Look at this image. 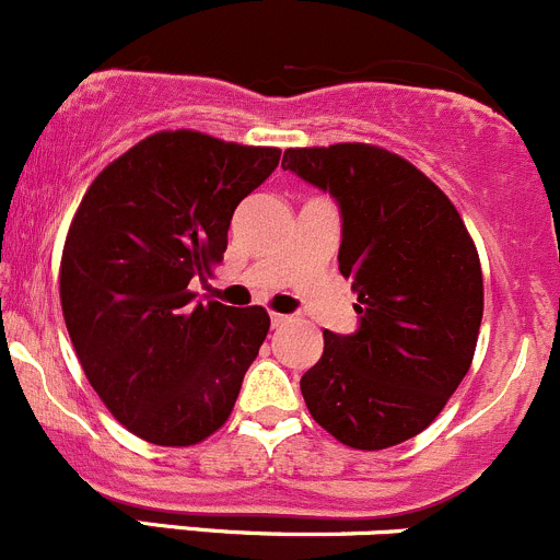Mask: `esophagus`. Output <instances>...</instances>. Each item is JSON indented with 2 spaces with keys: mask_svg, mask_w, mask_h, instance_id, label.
<instances>
[{
  "mask_svg": "<svg viewBox=\"0 0 560 560\" xmlns=\"http://www.w3.org/2000/svg\"><path fill=\"white\" fill-rule=\"evenodd\" d=\"M285 324H291V315L272 313V326H285Z\"/></svg>",
  "mask_w": 560,
  "mask_h": 560,
  "instance_id": "1",
  "label": "esophagus"
}]
</instances>
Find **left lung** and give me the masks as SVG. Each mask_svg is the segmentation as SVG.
Segmentation results:
<instances>
[{"label": "left lung", "mask_w": 560, "mask_h": 560, "mask_svg": "<svg viewBox=\"0 0 560 560\" xmlns=\"http://www.w3.org/2000/svg\"><path fill=\"white\" fill-rule=\"evenodd\" d=\"M293 171L340 207V272L357 291L353 335L324 331L302 375L315 422L351 450L422 433L466 378L485 285L455 203L417 165L370 143L285 149Z\"/></svg>", "instance_id": "left-lung-1"}]
</instances>
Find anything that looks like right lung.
I'll return each mask as SVG.
<instances>
[{"label": "right lung", "mask_w": 560, "mask_h": 560, "mask_svg": "<svg viewBox=\"0 0 560 560\" xmlns=\"http://www.w3.org/2000/svg\"><path fill=\"white\" fill-rule=\"evenodd\" d=\"M280 149L163 130L105 165L59 269L65 324L92 389L138 439L192 446L225 424L267 340L264 307L192 302L223 261L234 209Z\"/></svg>", "instance_id": "right-lung-1"}]
</instances>
